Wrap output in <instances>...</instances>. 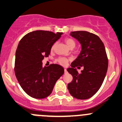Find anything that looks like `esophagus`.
Returning <instances> with one entry per match:
<instances>
[{"label": "esophagus", "instance_id": "1", "mask_svg": "<svg viewBox=\"0 0 122 122\" xmlns=\"http://www.w3.org/2000/svg\"><path fill=\"white\" fill-rule=\"evenodd\" d=\"M64 71H65V74H66V73H67V70H66V69H65V68Z\"/></svg>", "mask_w": 122, "mask_h": 122}]
</instances>
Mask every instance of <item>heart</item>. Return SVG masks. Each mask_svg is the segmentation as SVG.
Wrapping results in <instances>:
<instances>
[{"label":"heart","mask_w":122,"mask_h":122,"mask_svg":"<svg viewBox=\"0 0 122 122\" xmlns=\"http://www.w3.org/2000/svg\"><path fill=\"white\" fill-rule=\"evenodd\" d=\"M65 42L66 44V46H68V47L69 48H72H72H74V47H75V42L74 41V39H71V38H66L65 39ZM54 45L53 46V47H52V49L54 48ZM57 61V62L59 64L62 65H65L67 63V62H68V59L64 57H59L58 58Z\"/></svg>","instance_id":"b5f03b06"}]
</instances>
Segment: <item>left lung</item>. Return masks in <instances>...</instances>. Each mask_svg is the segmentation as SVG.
Instances as JSON below:
<instances>
[{
    "instance_id": "left-lung-1",
    "label": "left lung",
    "mask_w": 122,
    "mask_h": 122,
    "mask_svg": "<svg viewBox=\"0 0 122 122\" xmlns=\"http://www.w3.org/2000/svg\"><path fill=\"white\" fill-rule=\"evenodd\" d=\"M70 35L80 43L81 51L72 62L71 68L67 69L73 77L68 84V90L76 99H89L100 89L106 75L108 65L106 51L101 39L93 33L75 31ZM78 66L84 67L80 74L75 68Z\"/></svg>"
}]
</instances>
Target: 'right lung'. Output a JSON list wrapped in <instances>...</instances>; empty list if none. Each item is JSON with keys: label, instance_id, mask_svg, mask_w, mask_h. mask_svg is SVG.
Returning a JSON list of instances; mask_svg holds the SVG:
<instances>
[{"label": "right lung", "instance_id": "add662e5", "mask_svg": "<svg viewBox=\"0 0 122 122\" xmlns=\"http://www.w3.org/2000/svg\"><path fill=\"white\" fill-rule=\"evenodd\" d=\"M62 32L36 30L20 40L15 53V74L20 85L30 97L42 99L51 93L55 83L64 73L57 64L42 66V61L48 57Z\"/></svg>", "mask_w": 122, "mask_h": 122}]
</instances>
